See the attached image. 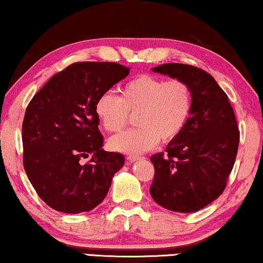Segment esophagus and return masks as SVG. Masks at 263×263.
Segmentation results:
<instances>
[{
    "label": "esophagus",
    "mask_w": 263,
    "mask_h": 263,
    "mask_svg": "<svg viewBox=\"0 0 263 263\" xmlns=\"http://www.w3.org/2000/svg\"><path fill=\"white\" fill-rule=\"evenodd\" d=\"M140 159V157L139 156H135V155H130V156H127V160L130 163H133V162H136V160H139Z\"/></svg>",
    "instance_id": "34e87169"
}]
</instances>
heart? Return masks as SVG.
Segmentation results:
<instances>
[{
	"label": "heart",
	"instance_id": "b5f03b06",
	"mask_svg": "<svg viewBox=\"0 0 263 263\" xmlns=\"http://www.w3.org/2000/svg\"><path fill=\"white\" fill-rule=\"evenodd\" d=\"M118 97L103 93L96 103V115L108 132L123 128L136 116L137 128L113 136L112 150L139 155L154 148L159 140L167 143L181 135L191 116L194 93L181 79L166 80L151 74H142L125 82Z\"/></svg>",
	"mask_w": 263,
	"mask_h": 263
}]
</instances>
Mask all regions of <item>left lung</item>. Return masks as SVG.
Instances as JSON below:
<instances>
[{
  "label": "left lung",
  "mask_w": 263,
  "mask_h": 263,
  "mask_svg": "<svg viewBox=\"0 0 263 263\" xmlns=\"http://www.w3.org/2000/svg\"><path fill=\"white\" fill-rule=\"evenodd\" d=\"M152 70L186 81L194 104L185 127L165 154L150 157L155 166L150 194L167 210L195 213L226 189L240 143L236 117L228 96L205 70L176 62Z\"/></svg>",
  "instance_id": "1"
}]
</instances>
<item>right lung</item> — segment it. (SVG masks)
I'll return each instance as SVG.
<instances>
[{
  "instance_id": "right-lung-1",
  "label": "right lung",
  "mask_w": 263,
  "mask_h": 263,
  "mask_svg": "<svg viewBox=\"0 0 263 263\" xmlns=\"http://www.w3.org/2000/svg\"><path fill=\"white\" fill-rule=\"evenodd\" d=\"M130 68L76 62L53 76L30 100L22 124L23 166L52 209L79 214L99 205L125 158L103 148L96 103ZM91 156L86 164L82 159Z\"/></svg>"
}]
</instances>
